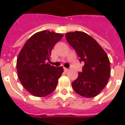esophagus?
I'll return each mask as SVG.
<instances>
[{"instance_id": "1", "label": "esophagus", "mask_w": 125, "mask_h": 125, "mask_svg": "<svg viewBox=\"0 0 125 125\" xmlns=\"http://www.w3.org/2000/svg\"><path fill=\"white\" fill-rule=\"evenodd\" d=\"M64 70H65V72H68V71H69V69H68V68H64Z\"/></svg>"}]
</instances>
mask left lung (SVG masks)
I'll list each match as a JSON object with an SVG mask.
<instances>
[{"instance_id": "8db88e82", "label": "left lung", "mask_w": 125, "mask_h": 125, "mask_svg": "<svg viewBox=\"0 0 125 125\" xmlns=\"http://www.w3.org/2000/svg\"><path fill=\"white\" fill-rule=\"evenodd\" d=\"M67 41L83 61L82 72L72 82L74 91L82 96L92 98L107 85L110 76V64L107 54L95 39L82 31L68 32Z\"/></svg>"}]
</instances>
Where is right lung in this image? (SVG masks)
Returning a JSON list of instances; mask_svg holds the SVG:
<instances>
[{
  "mask_svg": "<svg viewBox=\"0 0 125 125\" xmlns=\"http://www.w3.org/2000/svg\"><path fill=\"white\" fill-rule=\"evenodd\" d=\"M63 35L44 30L26 41L18 55L17 70L23 86L34 96L44 97L53 92L63 72L61 67L51 65L52 50Z\"/></svg>",
  "mask_w": 125,
  "mask_h": 125,
  "instance_id": "add662e5",
  "label": "right lung"
}]
</instances>
